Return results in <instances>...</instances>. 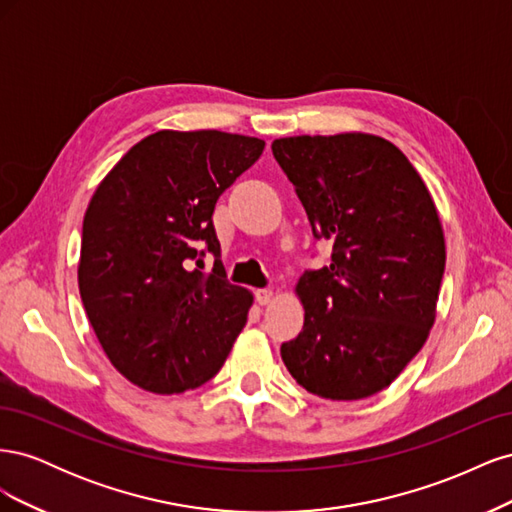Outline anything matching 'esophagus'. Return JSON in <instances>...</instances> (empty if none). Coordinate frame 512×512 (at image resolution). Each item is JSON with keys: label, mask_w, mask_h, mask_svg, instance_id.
<instances>
[{"label": "esophagus", "mask_w": 512, "mask_h": 512, "mask_svg": "<svg viewBox=\"0 0 512 512\" xmlns=\"http://www.w3.org/2000/svg\"><path fill=\"white\" fill-rule=\"evenodd\" d=\"M273 297H275V292H273L271 288H260V290H256V301H258L260 305H269V303L273 301Z\"/></svg>", "instance_id": "1"}]
</instances>
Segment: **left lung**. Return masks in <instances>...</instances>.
Masks as SVG:
<instances>
[{"mask_svg":"<svg viewBox=\"0 0 512 512\" xmlns=\"http://www.w3.org/2000/svg\"><path fill=\"white\" fill-rule=\"evenodd\" d=\"M331 265L305 271L303 331L282 361L305 391L356 401L386 389L427 342L446 262L436 203L410 160L376 134L275 138Z\"/></svg>","mask_w":512,"mask_h":512,"instance_id":"1","label":"left lung"}]
</instances>
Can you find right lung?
Instances as JSON below:
<instances>
[{"label": "right lung", "mask_w": 512, "mask_h": 512, "mask_svg": "<svg viewBox=\"0 0 512 512\" xmlns=\"http://www.w3.org/2000/svg\"><path fill=\"white\" fill-rule=\"evenodd\" d=\"M265 141L220 130H160L136 143L96 188L83 220L79 290L108 361L132 384L183 393L218 374L254 294L215 260L218 198Z\"/></svg>", "instance_id": "obj_1"}]
</instances>
